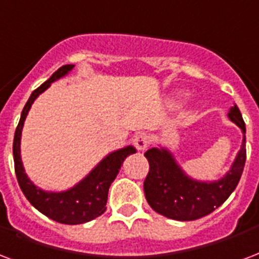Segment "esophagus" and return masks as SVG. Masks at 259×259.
<instances>
[{
  "instance_id": "1",
  "label": "esophagus",
  "mask_w": 259,
  "mask_h": 259,
  "mask_svg": "<svg viewBox=\"0 0 259 259\" xmlns=\"http://www.w3.org/2000/svg\"><path fill=\"white\" fill-rule=\"evenodd\" d=\"M133 143H135V145L137 147V149L143 152V151H145L147 147L149 145V137L147 135L136 136L135 140H133Z\"/></svg>"
}]
</instances>
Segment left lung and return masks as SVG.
I'll return each instance as SVG.
<instances>
[{"label":"left lung","mask_w":259,"mask_h":259,"mask_svg":"<svg viewBox=\"0 0 259 259\" xmlns=\"http://www.w3.org/2000/svg\"><path fill=\"white\" fill-rule=\"evenodd\" d=\"M228 118L242 130L243 140L231 168L218 180L204 181L188 176L166 147H152L145 152L149 173L144 193L158 214L177 221H193L220 207L235 191L246 163V124L236 104L229 108Z\"/></svg>","instance_id":"left-lung-1"}]
</instances>
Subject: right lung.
<instances>
[{
	"label": "right lung",
	"instance_id": "obj_1",
	"mask_svg": "<svg viewBox=\"0 0 259 259\" xmlns=\"http://www.w3.org/2000/svg\"><path fill=\"white\" fill-rule=\"evenodd\" d=\"M74 64H66L60 67L56 72H53L47 82H44L39 88L32 92L20 115V120L17 124L13 139V160H15V171H16L17 183L20 185L22 192L27 200L31 203L38 211L42 212L51 220L67 225H78L83 222H89L101 215L105 211V204L108 199V189L115 177L118 176L120 166L129 155L136 154L133 145H127L123 148L112 151L105 155L95 167L92 168L79 183L66 191H45L32 183L26 174L23 166L22 155H20V143H22V130L24 120L34 101L38 96L47 91L48 88L60 78L68 75Z\"/></svg>",
	"mask_w": 259,
	"mask_h": 259
}]
</instances>
